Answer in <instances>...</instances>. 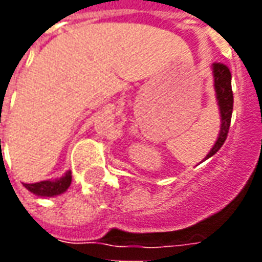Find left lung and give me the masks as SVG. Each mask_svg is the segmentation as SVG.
<instances>
[{"mask_svg": "<svg viewBox=\"0 0 262 262\" xmlns=\"http://www.w3.org/2000/svg\"><path fill=\"white\" fill-rule=\"evenodd\" d=\"M212 73H213V86L216 94V101L219 106L220 114V130L217 135V140L214 142L213 147L206 154V157L202 160L210 159L212 156L219 151V148L223 146L227 132L230 127L231 112H233V92H231V73L225 64L213 63L212 64Z\"/></svg>", "mask_w": 262, "mask_h": 262, "instance_id": "1", "label": "left lung"}]
</instances>
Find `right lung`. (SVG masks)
<instances>
[{
	"label": "right lung",
	"instance_id": "1",
	"mask_svg": "<svg viewBox=\"0 0 262 262\" xmlns=\"http://www.w3.org/2000/svg\"><path fill=\"white\" fill-rule=\"evenodd\" d=\"M71 184V171H67L64 176L56 180H46V181L35 182V184H24V187L40 198L57 196L64 193Z\"/></svg>",
	"mask_w": 262,
	"mask_h": 262
}]
</instances>
